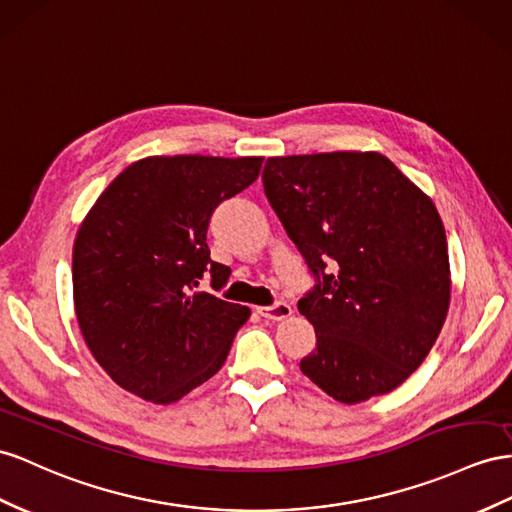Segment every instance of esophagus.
Masks as SVG:
<instances>
[{"instance_id": "esophagus-1", "label": "esophagus", "mask_w": 512, "mask_h": 512, "mask_svg": "<svg viewBox=\"0 0 512 512\" xmlns=\"http://www.w3.org/2000/svg\"><path fill=\"white\" fill-rule=\"evenodd\" d=\"M259 316L270 322H281L292 316V307L287 303H274L270 307H259Z\"/></svg>"}]
</instances>
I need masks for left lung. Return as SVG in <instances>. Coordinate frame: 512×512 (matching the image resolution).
Segmentation results:
<instances>
[{
  "instance_id": "obj_1",
  "label": "left lung",
  "mask_w": 512,
  "mask_h": 512,
  "mask_svg": "<svg viewBox=\"0 0 512 512\" xmlns=\"http://www.w3.org/2000/svg\"><path fill=\"white\" fill-rule=\"evenodd\" d=\"M261 181L318 279L298 300L316 329L300 372L344 404L400 387L435 346L450 307L435 203L376 151L268 157Z\"/></svg>"
}]
</instances>
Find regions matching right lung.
<instances>
[{
    "mask_svg": "<svg viewBox=\"0 0 512 512\" xmlns=\"http://www.w3.org/2000/svg\"><path fill=\"white\" fill-rule=\"evenodd\" d=\"M264 157L151 155L101 192L73 244L75 318L112 381L173 404L225 363L244 305L220 290L231 270L212 261L207 227L220 201L259 177Z\"/></svg>",
    "mask_w": 512,
    "mask_h": 512,
    "instance_id": "right-lung-1",
    "label": "right lung"
}]
</instances>
